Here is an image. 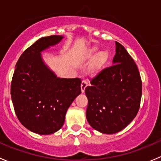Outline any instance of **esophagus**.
<instances>
[{"label": "esophagus", "instance_id": "1", "mask_svg": "<svg viewBox=\"0 0 161 161\" xmlns=\"http://www.w3.org/2000/svg\"><path fill=\"white\" fill-rule=\"evenodd\" d=\"M87 86H88V82H87V81L82 80V83H81V90H82V92H85V89L86 88Z\"/></svg>", "mask_w": 161, "mask_h": 161}]
</instances>
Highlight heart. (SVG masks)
Listing matches in <instances>:
<instances>
[{
	"instance_id": "1",
	"label": "heart",
	"mask_w": 161,
	"mask_h": 161,
	"mask_svg": "<svg viewBox=\"0 0 161 161\" xmlns=\"http://www.w3.org/2000/svg\"><path fill=\"white\" fill-rule=\"evenodd\" d=\"M97 52H98L97 48H92L86 57V59L90 61H92L96 58V59L94 60L93 64L92 66V71L93 72H97V71L101 70L106 65L108 61V58H109L108 53L106 51L100 52L98 54H97ZM96 56L97 57H96Z\"/></svg>"
}]
</instances>
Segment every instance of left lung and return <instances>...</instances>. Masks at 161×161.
Returning a JSON list of instances; mask_svg holds the SVG:
<instances>
[{
  "label": "left lung",
  "mask_w": 161,
  "mask_h": 161,
  "mask_svg": "<svg viewBox=\"0 0 161 161\" xmlns=\"http://www.w3.org/2000/svg\"><path fill=\"white\" fill-rule=\"evenodd\" d=\"M113 65L102 69L85 89L86 115L96 130L114 134L135 118L140 107L142 80L139 69L125 48L115 42Z\"/></svg>",
  "instance_id": "1"
}]
</instances>
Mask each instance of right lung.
Returning <instances> with one entry per match:
<instances>
[{
  "mask_svg": "<svg viewBox=\"0 0 161 161\" xmlns=\"http://www.w3.org/2000/svg\"><path fill=\"white\" fill-rule=\"evenodd\" d=\"M61 36L39 39L22 53L15 65L11 95L18 119L40 135L58 131L69 106L81 93V79L58 78L43 64L40 52L61 41Z\"/></svg>",
  "mask_w": 161,
  "mask_h": 161,
  "instance_id": "add662e5",
  "label": "right lung"
}]
</instances>
